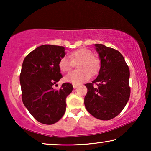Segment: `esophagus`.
<instances>
[{
    "mask_svg": "<svg viewBox=\"0 0 151 151\" xmlns=\"http://www.w3.org/2000/svg\"><path fill=\"white\" fill-rule=\"evenodd\" d=\"M73 88H77L78 86V85H76V84H73Z\"/></svg>",
    "mask_w": 151,
    "mask_h": 151,
    "instance_id": "obj_1",
    "label": "esophagus"
}]
</instances>
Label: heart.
Instances as JSON below:
<instances>
[{
  "mask_svg": "<svg viewBox=\"0 0 151 151\" xmlns=\"http://www.w3.org/2000/svg\"><path fill=\"white\" fill-rule=\"evenodd\" d=\"M63 57L59 61L58 66L63 73H68L72 69L74 63H78L79 69L68 74L65 80L68 83L79 84L87 81L91 75L98 74L101 68V63L98 58L93 56V52L85 48H79L69 55Z\"/></svg>",
  "mask_w": 151,
  "mask_h": 151,
  "instance_id": "b5f03b06",
  "label": "heart"
}]
</instances>
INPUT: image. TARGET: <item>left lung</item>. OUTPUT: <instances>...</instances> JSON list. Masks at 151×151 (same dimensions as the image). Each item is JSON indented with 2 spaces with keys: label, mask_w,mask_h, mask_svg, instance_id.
Listing matches in <instances>:
<instances>
[{
  "label": "left lung",
  "mask_w": 151,
  "mask_h": 151,
  "mask_svg": "<svg viewBox=\"0 0 151 151\" xmlns=\"http://www.w3.org/2000/svg\"><path fill=\"white\" fill-rule=\"evenodd\" d=\"M101 60L96 79L86 84L85 97L87 111L95 118L108 121L121 112L129 101L130 71L124 58L118 50L102 44L94 45ZM96 83V88L93 85Z\"/></svg>",
  "instance_id": "1"
}]
</instances>
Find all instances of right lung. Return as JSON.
I'll return each instance as SVG.
<instances>
[{"label":"right lung","mask_w":151,"mask_h":151,"mask_svg":"<svg viewBox=\"0 0 151 151\" xmlns=\"http://www.w3.org/2000/svg\"><path fill=\"white\" fill-rule=\"evenodd\" d=\"M65 48L43 45L30 52L24 59L20 83L24 105L37 121L52 124L66 111V98L72 92L70 83L55 91L52 86L63 77L58 66L65 56Z\"/></svg>","instance_id":"add662e5"}]
</instances>
